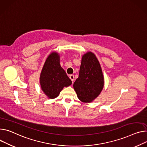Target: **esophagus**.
Instances as JSON below:
<instances>
[{"label": "esophagus", "mask_w": 147, "mask_h": 147, "mask_svg": "<svg viewBox=\"0 0 147 147\" xmlns=\"http://www.w3.org/2000/svg\"><path fill=\"white\" fill-rule=\"evenodd\" d=\"M69 78L71 79V80L72 81V82H74V81L75 80V77L74 75H69Z\"/></svg>", "instance_id": "esophagus-1"}]
</instances>
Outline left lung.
Here are the masks:
<instances>
[{"instance_id":"left-lung-1","label":"left lung","mask_w":147,"mask_h":147,"mask_svg":"<svg viewBox=\"0 0 147 147\" xmlns=\"http://www.w3.org/2000/svg\"><path fill=\"white\" fill-rule=\"evenodd\" d=\"M104 76L100 64L95 55L91 52L84 55L79 77L74 84V88L79 99L91 102L102 91Z\"/></svg>"}]
</instances>
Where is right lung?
<instances>
[{"label":"right lung","mask_w":147,"mask_h":147,"mask_svg":"<svg viewBox=\"0 0 147 147\" xmlns=\"http://www.w3.org/2000/svg\"><path fill=\"white\" fill-rule=\"evenodd\" d=\"M40 83L45 94L49 98L57 97L64 86L72 81L59 64V55L53 52L48 57L40 74Z\"/></svg>","instance_id":"right-lung-1"}]
</instances>
